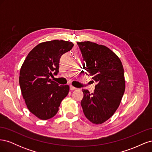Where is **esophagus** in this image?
I'll return each instance as SVG.
<instances>
[{"label":"esophagus","mask_w":152,"mask_h":152,"mask_svg":"<svg viewBox=\"0 0 152 152\" xmlns=\"http://www.w3.org/2000/svg\"><path fill=\"white\" fill-rule=\"evenodd\" d=\"M70 90H72V91H73V90H76V89H77L76 87H73V86H70Z\"/></svg>","instance_id":"esophagus-1"}]
</instances>
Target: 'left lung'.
I'll list each match as a JSON object with an SVG mask.
<instances>
[{
	"instance_id": "8db88e82",
	"label": "left lung",
	"mask_w": 152,
	"mask_h": 152,
	"mask_svg": "<svg viewBox=\"0 0 152 152\" xmlns=\"http://www.w3.org/2000/svg\"><path fill=\"white\" fill-rule=\"evenodd\" d=\"M86 61L85 73L97 84L93 93L82 89L81 106L86 118L94 124H102L118 108L125 91L124 68L121 59L112 50L90 41L77 42Z\"/></svg>"
}]
</instances>
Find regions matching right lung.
Masks as SVG:
<instances>
[{"label": "right lung", "instance_id": "1", "mask_svg": "<svg viewBox=\"0 0 152 152\" xmlns=\"http://www.w3.org/2000/svg\"><path fill=\"white\" fill-rule=\"evenodd\" d=\"M73 44L54 40L40 43L27 55L20 69L19 82L29 111L41 120L53 118L69 93L68 85L59 86L50 79L59 72V59Z\"/></svg>", "mask_w": 152, "mask_h": 152}]
</instances>
